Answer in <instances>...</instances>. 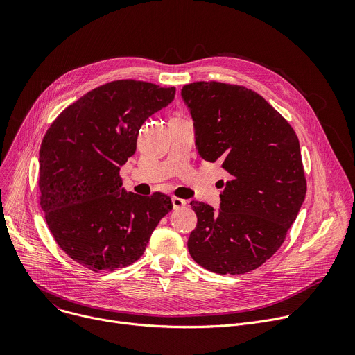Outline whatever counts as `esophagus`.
<instances>
[{
    "mask_svg": "<svg viewBox=\"0 0 355 355\" xmlns=\"http://www.w3.org/2000/svg\"><path fill=\"white\" fill-rule=\"evenodd\" d=\"M172 205H173V209L178 210V209H182L186 206V200L179 199V198H172Z\"/></svg>",
    "mask_w": 355,
    "mask_h": 355,
    "instance_id": "34e87169",
    "label": "esophagus"
}]
</instances>
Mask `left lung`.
Wrapping results in <instances>:
<instances>
[{"instance_id": "1", "label": "left lung", "mask_w": 355, "mask_h": 355, "mask_svg": "<svg viewBox=\"0 0 355 355\" xmlns=\"http://www.w3.org/2000/svg\"><path fill=\"white\" fill-rule=\"evenodd\" d=\"M182 97L191 114L196 146L218 161L220 210L191 202L198 225L187 248L200 266L220 275L247 273L284 244L306 196L297 135L258 93L237 85L194 82Z\"/></svg>"}]
</instances>
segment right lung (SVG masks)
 <instances>
[{"label":"right lung","instance_id":"1","mask_svg":"<svg viewBox=\"0 0 355 355\" xmlns=\"http://www.w3.org/2000/svg\"><path fill=\"white\" fill-rule=\"evenodd\" d=\"M175 93V87L115 80L64 108L44 137L39 203L58 245L90 270L139 259L157 223L173 209L164 193H127L120 168L135 153L141 125Z\"/></svg>","mask_w":355,"mask_h":355}]
</instances>
